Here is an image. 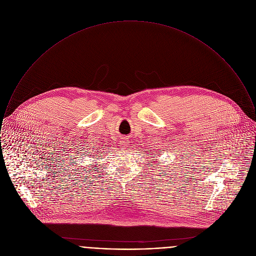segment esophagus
<instances>
[{"label":"esophagus","instance_id":"34e87169","mask_svg":"<svg viewBox=\"0 0 256 256\" xmlns=\"http://www.w3.org/2000/svg\"><path fill=\"white\" fill-rule=\"evenodd\" d=\"M122 142H124V144H124V146H126V144H128V142L124 140H122Z\"/></svg>","mask_w":256,"mask_h":256}]
</instances>
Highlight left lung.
<instances>
[{
  "mask_svg": "<svg viewBox=\"0 0 256 256\" xmlns=\"http://www.w3.org/2000/svg\"><path fill=\"white\" fill-rule=\"evenodd\" d=\"M159 163H160V162H159Z\"/></svg>",
  "mask_w": 256,
  "mask_h": 256,
  "instance_id": "left-lung-1",
  "label": "left lung"
}]
</instances>
